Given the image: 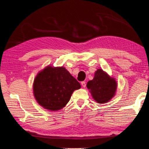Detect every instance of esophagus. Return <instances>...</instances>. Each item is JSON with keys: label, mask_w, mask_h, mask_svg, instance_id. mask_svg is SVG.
Returning a JSON list of instances; mask_svg holds the SVG:
<instances>
[{"label": "esophagus", "mask_w": 149, "mask_h": 149, "mask_svg": "<svg viewBox=\"0 0 149 149\" xmlns=\"http://www.w3.org/2000/svg\"><path fill=\"white\" fill-rule=\"evenodd\" d=\"M81 86H83L84 88H85V87H86V82H85V81H82V82H81Z\"/></svg>", "instance_id": "1"}]
</instances>
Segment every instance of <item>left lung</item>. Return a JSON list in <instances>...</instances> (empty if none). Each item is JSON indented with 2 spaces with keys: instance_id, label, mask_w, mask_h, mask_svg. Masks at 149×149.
<instances>
[{
  "instance_id": "left-lung-1",
  "label": "left lung",
  "mask_w": 149,
  "mask_h": 149,
  "mask_svg": "<svg viewBox=\"0 0 149 149\" xmlns=\"http://www.w3.org/2000/svg\"><path fill=\"white\" fill-rule=\"evenodd\" d=\"M86 86L97 103L105 104L115 96L117 84L106 72L98 69L95 72L93 79L89 81Z\"/></svg>"
}]
</instances>
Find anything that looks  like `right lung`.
Here are the masks:
<instances>
[{"label": "right lung", "instance_id": "obj_1", "mask_svg": "<svg viewBox=\"0 0 149 149\" xmlns=\"http://www.w3.org/2000/svg\"><path fill=\"white\" fill-rule=\"evenodd\" d=\"M79 82L64 67L48 65L38 73L33 84V93L39 105L50 111L62 109L69 102Z\"/></svg>", "mask_w": 149, "mask_h": 149}]
</instances>
